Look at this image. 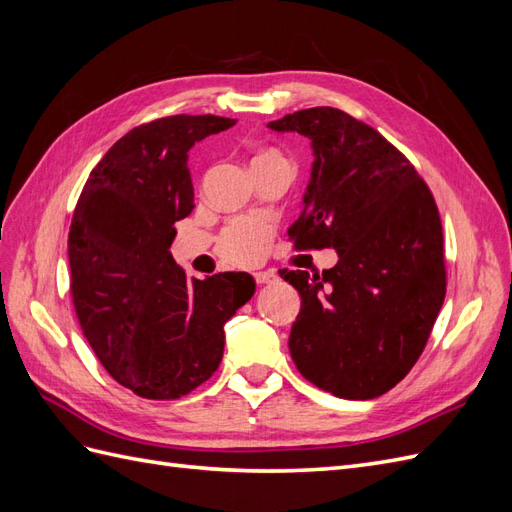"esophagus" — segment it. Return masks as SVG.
<instances>
[{
  "label": "esophagus",
  "instance_id": "obj_1",
  "mask_svg": "<svg viewBox=\"0 0 512 512\" xmlns=\"http://www.w3.org/2000/svg\"><path fill=\"white\" fill-rule=\"evenodd\" d=\"M254 277H256V284H273L277 280V273L269 269V271L254 273Z\"/></svg>",
  "mask_w": 512,
  "mask_h": 512
}]
</instances>
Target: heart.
<instances>
[{
	"instance_id": "1",
	"label": "heart",
	"mask_w": 512,
	"mask_h": 512,
	"mask_svg": "<svg viewBox=\"0 0 512 512\" xmlns=\"http://www.w3.org/2000/svg\"><path fill=\"white\" fill-rule=\"evenodd\" d=\"M271 158H284L280 151H275V149H262V151H258L256 156L252 158V164H256V162H262V160H271ZM265 247H267V239L265 241H260L254 250H252V254L247 256V260L245 262H256L262 254H265Z\"/></svg>"
}]
</instances>
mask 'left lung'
I'll list each match as a JSON object with an SVG mask.
<instances>
[{"label":"left lung","instance_id":"left-lung-1","mask_svg":"<svg viewBox=\"0 0 512 512\" xmlns=\"http://www.w3.org/2000/svg\"><path fill=\"white\" fill-rule=\"evenodd\" d=\"M267 126L312 141L294 250L339 254L322 275L280 271L301 294L288 348L301 376L342 399L391 391L423 354L446 294L444 235L429 185L395 145L331 106Z\"/></svg>","mask_w":512,"mask_h":512}]
</instances>
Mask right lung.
<instances>
[{
  "instance_id": "add662e5",
  "label": "right lung",
  "mask_w": 512,
  "mask_h": 512,
  "mask_svg": "<svg viewBox=\"0 0 512 512\" xmlns=\"http://www.w3.org/2000/svg\"><path fill=\"white\" fill-rule=\"evenodd\" d=\"M218 115L153 119L123 134L85 181L70 235L76 318L104 369L145 399H179L224 354V324L254 297L250 273L188 277L168 247L194 209L188 151L235 126Z\"/></svg>"
}]
</instances>
